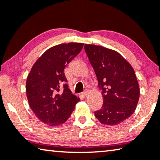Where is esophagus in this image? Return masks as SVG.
Returning <instances> with one entry per match:
<instances>
[{"instance_id":"esophagus-1","label":"esophagus","mask_w":160,"mask_h":160,"mask_svg":"<svg viewBox=\"0 0 160 160\" xmlns=\"http://www.w3.org/2000/svg\"><path fill=\"white\" fill-rule=\"evenodd\" d=\"M88 91H85L82 93V96H84V97H87V96H88Z\"/></svg>"}]
</instances>
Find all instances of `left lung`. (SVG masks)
Segmentation results:
<instances>
[{"label":"left lung","mask_w":160,"mask_h":160,"mask_svg":"<svg viewBox=\"0 0 160 160\" xmlns=\"http://www.w3.org/2000/svg\"><path fill=\"white\" fill-rule=\"evenodd\" d=\"M84 48L103 96L96 118L103 125L120 124L133 113L138 102L140 89L134 69L115 51L90 44Z\"/></svg>","instance_id":"obj_1"}]
</instances>
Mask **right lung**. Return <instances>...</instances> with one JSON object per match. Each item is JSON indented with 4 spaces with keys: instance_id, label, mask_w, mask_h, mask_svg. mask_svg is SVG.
Here are the masks:
<instances>
[{
    "instance_id": "add662e5",
    "label": "right lung",
    "mask_w": 160,
    "mask_h": 160,
    "mask_svg": "<svg viewBox=\"0 0 160 160\" xmlns=\"http://www.w3.org/2000/svg\"><path fill=\"white\" fill-rule=\"evenodd\" d=\"M83 43L69 42L45 51L31 69L26 82L29 105L35 116L46 125L57 126L68 120L80 98L67 84L64 68L82 49ZM63 84V90L60 85Z\"/></svg>"
}]
</instances>
